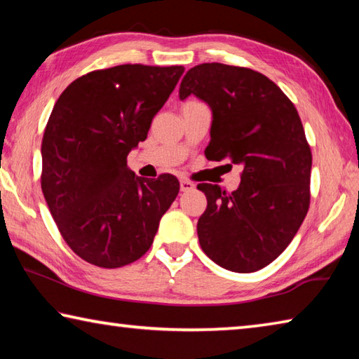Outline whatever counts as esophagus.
I'll list each match as a JSON object with an SVG mask.
<instances>
[{"label":"esophagus","mask_w":359,"mask_h":359,"mask_svg":"<svg viewBox=\"0 0 359 359\" xmlns=\"http://www.w3.org/2000/svg\"><path fill=\"white\" fill-rule=\"evenodd\" d=\"M194 188V184L193 182H190V180H180V190L182 191H190V190H193Z\"/></svg>","instance_id":"esophagus-1"}]
</instances>
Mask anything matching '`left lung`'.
Masks as SVG:
<instances>
[{"instance_id": "obj_1", "label": "left lung", "mask_w": 359, "mask_h": 359, "mask_svg": "<svg viewBox=\"0 0 359 359\" xmlns=\"http://www.w3.org/2000/svg\"><path fill=\"white\" fill-rule=\"evenodd\" d=\"M190 95L212 109L205 158L242 168L231 193L198 185L208 198L199 244L228 271L263 269L293 241L311 205L312 151L299 114L271 79L241 66H194L179 90L180 100Z\"/></svg>"}]
</instances>
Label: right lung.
<instances>
[{
  "label": "right lung",
  "instance_id": "1",
  "mask_svg": "<svg viewBox=\"0 0 359 359\" xmlns=\"http://www.w3.org/2000/svg\"><path fill=\"white\" fill-rule=\"evenodd\" d=\"M184 71L147 65L92 71L53 106L42 137L41 188L62 238L90 264L135 263L177 196V177H137L126 156L147 139Z\"/></svg>",
  "mask_w": 359,
  "mask_h": 359
}]
</instances>
